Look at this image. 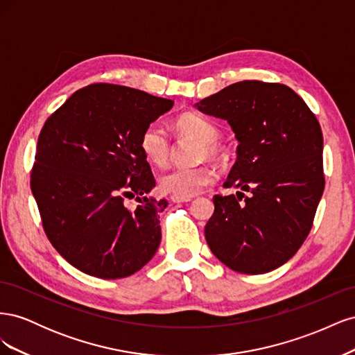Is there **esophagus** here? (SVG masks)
Segmentation results:
<instances>
[{"label": "esophagus", "mask_w": 355, "mask_h": 355, "mask_svg": "<svg viewBox=\"0 0 355 355\" xmlns=\"http://www.w3.org/2000/svg\"><path fill=\"white\" fill-rule=\"evenodd\" d=\"M170 200L173 202H188V201H191V198H179V197H173V196H171Z\"/></svg>", "instance_id": "34e87169"}]
</instances>
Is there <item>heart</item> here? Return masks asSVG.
Segmentation results:
<instances>
[{"mask_svg": "<svg viewBox=\"0 0 355 355\" xmlns=\"http://www.w3.org/2000/svg\"><path fill=\"white\" fill-rule=\"evenodd\" d=\"M176 128L180 135L196 139L200 142L198 159L206 158L219 159L223 155V149L219 144V130L207 118L198 114H184L176 120ZM139 146L144 157L149 163L164 167L171 158V144L168 135L158 123H153L145 127V130L139 139ZM216 180V171L213 167L202 164L197 167H179L161 175L158 179V187L164 194L191 198L211 185Z\"/></svg>", "mask_w": 355, "mask_h": 355, "instance_id": "heart-1", "label": "heart"}]
</instances>
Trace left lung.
Returning a JSON list of instances; mask_svg holds the SVG:
<instances>
[{
  "instance_id": "8db88e82",
  "label": "left lung",
  "mask_w": 355,
  "mask_h": 355,
  "mask_svg": "<svg viewBox=\"0 0 355 355\" xmlns=\"http://www.w3.org/2000/svg\"><path fill=\"white\" fill-rule=\"evenodd\" d=\"M196 108L227 120L239 141L223 187L241 191L213 197L204 230L210 250L237 272H270L293 257L313 228L324 191L320 123L287 85L257 80L231 84Z\"/></svg>"
}]
</instances>
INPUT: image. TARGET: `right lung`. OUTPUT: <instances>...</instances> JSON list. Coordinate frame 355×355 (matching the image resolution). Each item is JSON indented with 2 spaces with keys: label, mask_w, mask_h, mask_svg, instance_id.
I'll use <instances>...</instances> for the list:
<instances>
[{
  "label": "right lung",
  "mask_w": 355,
  "mask_h": 355,
  "mask_svg": "<svg viewBox=\"0 0 355 355\" xmlns=\"http://www.w3.org/2000/svg\"><path fill=\"white\" fill-rule=\"evenodd\" d=\"M173 103L99 83L75 92L42 125L31 189L47 239L77 270L114 280L153 259L168 202L146 197L155 179L139 139ZM132 198L135 208L125 202Z\"/></svg>",
  "instance_id": "1"
}]
</instances>
